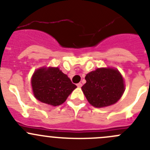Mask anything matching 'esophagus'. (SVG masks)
Returning <instances> with one entry per match:
<instances>
[{"instance_id": "34e87169", "label": "esophagus", "mask_w": 150, "mask_h": 150, "mask_svg": "<svg viewBox=\"0 0 150 150\" xmlns=\"http://www.w3.org/2000/svg\"><path fill=\"white\" fill-rule=\"evenodd\" d=\"M77 86H78V88H81V86H82V83H79L77 84Z\"/></svg>"}]
</instances>
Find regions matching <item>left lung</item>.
<instances>
[{
    "label": "left lung",
    "instance_id": "1",
    "mask_svg": "<svg viewBox=\"0 0 150 150\" xmlns=\"http://www.w3.org/2000/svg\"><path fill=\"white\" fill-rule=\"evenodd\" d=\"M82 86L86 99L95 107H104L116 103L124 92L122 75L117 69L100 68L89 72Z\"/></svg>",
    "mask_w": 150,
    "mask_h": 150
}]
</instances>
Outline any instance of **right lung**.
Here are the masks:
<instances>
[{
  "label": "right lung",
  "mask_w": 150,
  "mask_h": 150,
  "mask_svg": "<svg viewBox=\"0 0 150 150\" xmlns=\"http://www.w3.org/2000/svg\"><path fill=\"white\" fill-rule=\"evenodd\" d=\"M31 83L36 99L52 106L64 103L77 87L58 67L38 69L33 74Z\"/></svg>",
  "instance_id": "1"
}]
</instances>
